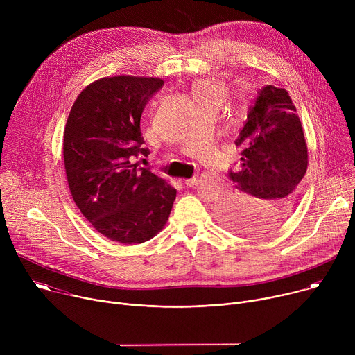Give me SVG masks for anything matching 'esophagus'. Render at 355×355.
Listing matches in <instances>:
<instances>
[{"instance_id": "1", "label": "esophagus", "mask_w": 355, "mask_h": 355, "mask_svg": "<svg viewBox=\"0 0 355 355\" xmlns=\"http://www.w3.org/2000/svg\"><path fill=\"white\" fill-rule=\"evenodd\" d=\"M196 182H198V177H192V178L184 180V184H185L187 187H193V185H196Z\"/></svg>"}]
</instances>
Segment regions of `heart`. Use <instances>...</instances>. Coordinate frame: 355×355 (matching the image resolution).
Masks as SVG:
<instances>
[{"label": "heart", "mask_w": 355, "mask_h": 355, "mask_svg": "<svg viewBox=\"0 0 355 355\" xmlns=\"http://www.w3.org/2000/svg\"><path fill=\"white\" fill-rule=\"evenodd\" d=\"M226 92H227V88L225 81L218 77L199 80L192 85V95L195 98L196 105L208 104L219 108L220 104L223 103Z\"/></svg>", "instance_id": "heart-1"}]
</instances>
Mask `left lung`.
<instances>
[{
    "label": "left lung",
    "mask_w": 355,
    "mask_h": 355,
    "mask_svg": "<svg viewBox=\"0 0 355 355\" xmlns=\"http://www.w3.org/2000/svg\"><path fill=\"white\" fill-rule=\"evenodd\" d=\"M234 143L240 166L227 171L230 188L218 202L219 219L240 234H266L288 218L308 168L306 140L284 88L259 91Z\"/></svg>",
    "instance_id": "left-lung-1"
}]
</instances>
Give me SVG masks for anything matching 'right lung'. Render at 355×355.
<instances>
[{
    "label": "right lung",
    "instance_id": "1",
    "mask_svg": "<svg viewBox=\"0 0 355 355\" xmlns=\"http://www.w3.org/2000/svg\"><path fill=\"white\" fill-rule=\"evenodd\" d=\"M163 85L151 77L101 78L81 91L66 123L63 156L71 196L84 218L114 241L150 240L174 204L175 188L133 164L150 155L140 118Z\"/></svg>",
    "mask_w": 355,
    "mask_h": 355
}]
</instances>
